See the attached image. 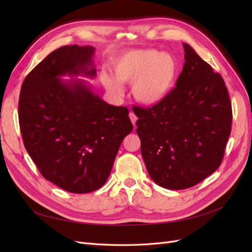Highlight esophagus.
<instances>
[{
    "label": "esophagus",
    "mask_w": 252,
    "mask_h": 252,
    "mask_svg": "<svg viewBox=\"0 0 252 252\" xmlns=\"http://www.w3.org/2000/svg\"><path fill=\"white\" fill-rule=\"evenodd\" d=\"M129 118H130V121L131 123L133 124V126L135 127V123H136V120H138V118H136L135 114L133 112H129Z\"/></svg>",
    "instance_id": "obj_1"
}]
</instances>
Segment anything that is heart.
<instances>
[{
	"label": "heart",
	"mask_w": 252,
	"mask_h": 252,
	"mask_svg": "<svg viewBox=\"0 0 252 252\" xmlns=\"http://www.w3.org/2000/svg\"><path fill=\"white\" fill-rule=\"evenodd\" d=\"M114 79L103 72L102 82L108 93L116 96L123 94L121 83H132L131 94L136 101L152 105L161 102L174 86L179 62L170 52L156 49H138L124 53L113 67Z\"/></svg>",
	"instance_id": "b5f03b06"
}]
</instances>
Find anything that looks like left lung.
<instances>
[{
	"instance_id": "obj_1",
	"label": "left lung",
	"mask_w": 252,
	"mask_h": 252,
	"mask_svg": "<svg viewBox=\"0 0 252 252\" xmlns=\"http://www.w3.org/2000/svg\"><path fill=\"white\" fill-rule=\"evenodd\" d=\"M183 47L185 63L175 87L152 107L133 108L150 178L171 190L192 187L219 168L232 123L224 80L192 47Z\"/></svg>"
}]
</instances>
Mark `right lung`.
Returning <instances> with one entry per match:
<instances>
[{
	"instance_id": "right-lung-1",
	"label": "right lung",
	"mask_w": 252,
	"mask_h": 252,
	"mask_svg": "<svg viewBox=\"0 0 252 252\" xmlns=\"http://www.w3.org/2000/svg\"><path fill=\"white\" fill-rule=\"evenodd\" d=\"M93 46L52 51L22 84L19 122L23 142L43 177L72 193H88L107 181L122 141L133 126L126 107L94 94Z\"/></svg>"
}]
</instances>
